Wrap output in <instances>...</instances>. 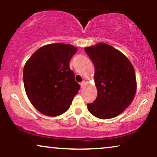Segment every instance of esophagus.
Masks as SVG:
<instances>
[{"mask_svg":"<svg viewBox=\"0 0 157 157\" xmlns=\"http://www.w3.org/2000/svg\"><path fill=\"white\" fill-rule=\"evenodd\" d=\"M85 83H86V82L84 81H83L81 83V88H83V86H84V85H85Z\"/></svg>","mask_w":157,"mask_h":157,"instance_id":"obj_1","label":"esophagus"}]
</instances>
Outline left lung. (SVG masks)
<instances>
[{
	"label": "left lung",
	"mask_w": 157,
	"mask_h": 157,
	"mask_svg": "<svg viewBox=\"0 0 157 157\" xmlns=\"http://www.w3.org/2000/svg\"><path fill=\"white\" fill-rule=\"evenodd\" d=\"M84 50L95 67L97 88V97L87 104L88 110L98 119L117 117L129 106L136 94L134 68L123 53L104 43Z\"/></svg>",
	"instance_id": "left-lung-1"
}]
</instances>
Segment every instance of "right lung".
Masks as SVG:
<instances>
[{
  "label": "right lung",
  "instance_id": "right-lung-1",
  "mask_svg": "<svg viewBox=\"0 0 157 157\" xmlns=\"http://www.w3.org/2000/svg\"><path fill=\"white\" fill-rule=\"evenodd\" d=\"M77 48L70 44L42 46L30 57L23 68L28 98L40 113L56 117L69 109L80 86L69 62Z\"/></svg>",
  "mask_w": 157,
  "mask_h": 157
}]
</instances>
